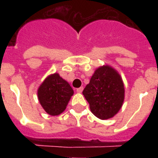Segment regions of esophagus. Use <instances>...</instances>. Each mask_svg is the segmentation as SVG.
<instances>
[{"instance_id": "obj_1", "label": "esophagus", "mask_w": 158, "mask_h": 158, "mask_svg": "<svg viewBox=\"0 0 158 158\" xmlns=\"http://www.w3.org/2000/svg\"><path fill=\"white\" fill-rule=\"evenodd\" d=\"M83 90H84V87H80V88H78V89H76L77 93H82Z\"/></svg>"}]
</instances>
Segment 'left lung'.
Masks as SVG:
<instances>
[{"label":"left lung","instance_id":"8db88e82","mask_svg":"<svg viewBox=\"0 0 158 158\" xmlns=\"http://www.w3.org/2000/svg\"><path fill=\"white\" fill-rule=\"evenodd\" d=\"M83 94L93 114L101 120H106L121 108L125 98L124 84L115 69L103 65L95 70Z\"/></svg>","mask_w":158,"mask_h":158}]
</instances>
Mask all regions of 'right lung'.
Wrapping results in <instances>:
<instances>
[{
  "mask_svg": "<svg viewBox=\"0 0 158 158\" xmlns=\"http://www.w3.org/2000/svg\"><path fill=\"white\" fill-rule=\"evenodd\" d=\"M74 91L58 74L48 76L38 90V100L46 112L58 115L65 110Z\"/></svg>",
  "mask_w": 158,
  "mask_h": 158,
  "instance_id": "1",
  "label": "right lung"
}]
</instances>
